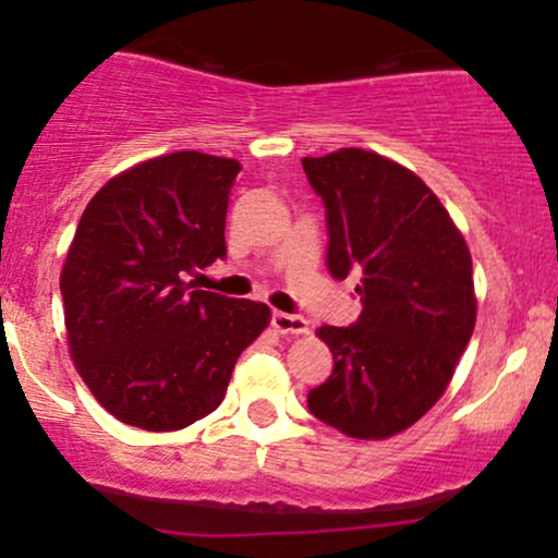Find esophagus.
Wrapping results in <instances>:
<instances>
[{"instance_id":"1","label":"esophagus","mask_w":558,"mask_h":558,"mask_svg":"<svg viewBox=\"0 0 558 558\" xmlns=\"http://www.w3.org/2000/svg\"><path fill=\"white\" fill-rule=\"evenodd\" d=\"M272 328L280 336H304L310 332V323L301 315H288V312H272Z\"/></svg>"}]
</instances>
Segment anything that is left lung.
Masks as SVG:
<instances>
[{
	"mask_svg": "<svg viewBox=\"0 0 558 558\" xmlns=\"http://www.w3.org/2000/svg\"><path fill=\"white\" fill-rule=\"evenodd\" d=\"M301 165L325 204L328 270L360 275L362 301L354 325L317 330L336 364L306 403L351 438H390L430 412L470 343V248L440 198L393 159L341 149Z\"/></svg>",
	"mask_w": 558,
	"mask_h": 558,
	"instance_id": "8db88e82",
	"label": "left lung"
}]
</instances>
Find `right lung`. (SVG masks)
Masks as SVG:
<instances>
[{
	"label": "right lung",
	"instance_id": "right-lung-1",
	"mask_svg": "<svg viewBox=\"0 0 558 558\" xmlns=\"http://www.w3.org/2000/svg\"><path fill=\"white\" fill-rule=\"evenodd\" d=\"M241 165L202 151L146 159L96 191L62 267L70 354L96 401L141 430H181L226 399L267 304L198 291L226 257Z\"/></svg>",
	"mask_w": 558,
	"mask_h": 558
}]
</instances>
